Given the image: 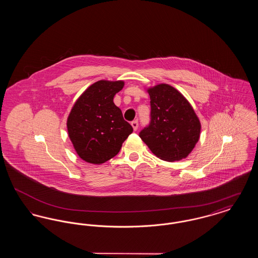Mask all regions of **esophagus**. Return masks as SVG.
Masks as SVG:
<instances>
[{
  "instance_id": "esophagus-1",
  "label": "esophagus",
  "mask_w": 258,
  "mask_h": 258,
  "mask_svg": "<svg viewBox=\"0 0 258 258\" xmlns=\"http://www.w3.org/2000/svg\"><path fill=\"white\" fill-rule=\"evenodd\" d=\"M132 125H133V127H134L135 131H137V128H138V121H137V120L133 121V122H132Z\"/></svg>"
}]
</instances>
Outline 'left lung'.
<instances>
[{"label": "left lung", "mask_w": 258, "mask_h": 258, "mask_svg": "<svg viewBox=\"0 0 258 258\" xmlns=\"http://www.w3.org/2000/svg\"><path fill=\"white\" fill-rule=\"evenodd\" d=\"M150 122L140 138L160 160H180L187 157L199 139L200 122L188 101L176 89L160 84L148 90Z\"/></svg>", "instance_id": "1"}]
</instances>
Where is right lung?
I'll return each instance as SVG.
<instances>
[{
    "label": "right lung",
    "mask_w": 258,
    "mask_h": 258,
    "mask_svg": "<svg viewBox=\"0 0 258 258\" xmlns=\"http://www.w3.org/2000/svg\"><path fill=\"white\" fill-rule=\"evenodd\" d=\"M123 81L100 80L77 99L68 118L69 136L83 160L100 164L114 158L134 131L113 98Z\"/></svg>",
    "instance_id": "right-lung-1"
}]
</instances>
